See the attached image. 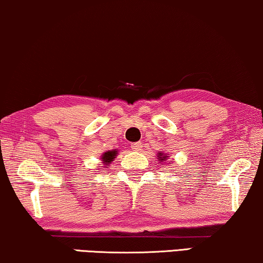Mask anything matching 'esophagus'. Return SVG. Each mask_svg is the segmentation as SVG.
Returning a JSON list of instances; mask_svg holds the SVG:
<instances>
[{
    "label": "esophagus",
    "mask_w": 263,
    "mask_h": 263,
    "mask_svg": "<svg viewBox=\"0 0 263 263\" xmlns=\"http://www.w3.org/2000/svg\"><path fill=\"white\" fill-rule=\"evenodd\" d=\"M131 149L133 151H140V150H142V143L138 142V143L131 144Z\"/></svg>",
    "instance_id": "34e87169"
}]
</instances>
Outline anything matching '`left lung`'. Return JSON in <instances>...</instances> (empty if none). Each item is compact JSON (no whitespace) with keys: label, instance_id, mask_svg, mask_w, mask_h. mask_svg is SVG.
Instances as JSON below:
<instances>
[{"label":"left lung","instance_id":"1","mask_svg":"<svg viewBox=\"0 0 263 263\" xmlns=\"http://www.w3.org/2000/svg\"><path fill=\"white\" fill-rule=\"evenodd\" d=\"M160 155H161V156H162V157H160V158H161V161H163V160L165 161V158H167V157H168V156H163V153H162V154L160 153Z\"/></svg>","mask_w":263,"mask_h":263}]
</instances>
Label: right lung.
Listing matches in <instances>:
<instances>
[{
    "instance_id": "add662e5",
    "label": "right lung",
    "mask_w": 263,
    "mask_h": 263,
    "mask_svg": "<svg viewBox=\"0 0 263 263\" xmlns=\"http://www.w3.org/2000/svg\"><path fill=\"white\" fill-rule=\"evenodd\" d=\"M116 156H117V151H116V150H113V151H107V153L103 154V156H102L103 163H105L106 165L109 164L110 162H112V161L114 160V158H116Z\"/></svg>"
}]
</instances>
